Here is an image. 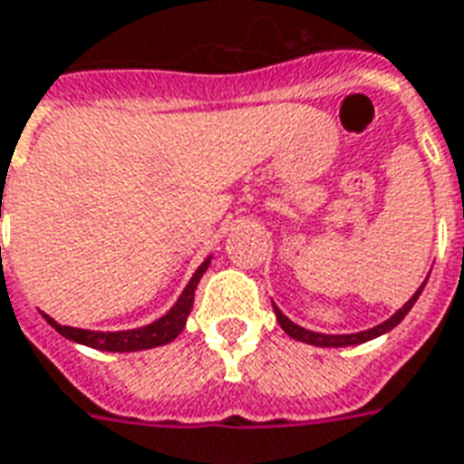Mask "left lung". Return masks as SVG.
Wrapping results in <instances>:
<instances>
[{
	"mask_svg": "<svg viewBox=\"0 0 464 464\" xmlns=\"http://www.w3.org/2000/svg\"><path fill=\"white\" fill-rule=\"evenodd\" d=\"M426 281H428V276H426ZM426 281L418 285L416 294L411 295L409 301L403 303L401 308L393 313L392 318H386L384 323H379V325L369 327V330H360V333H347V335H325V333H315V330L301 327L298 323H294V320L288 318V315H284L276 303H274V313H276V320H278V325H281V330H284L288 337L298 340V343L315 344V347H350V344L369 343V340H374V337L384 335V333H389V330H393V327L399 325V323H401V320L409 315V311L413 308V303L418 301V295H420V291H423Z\"/></svg>",
	"mask_w": 464,
	"mask_h": 464,
	"instance_id": "obj_1",
	"label": "left lung"
}]
</instances>
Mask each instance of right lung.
<instances>
[{"label":"right lung","instance_id":"add662e5","mask_svg":"<svg viewBox=\"0 0 464 464\" xmlns=\"http://www.w3.org/2000/svg\"><path fill=\"white\" fill-rule=\"evenodd\" d=\"M212 261V254L208 259L195 269V274L190 276V281L183 288V294L179 295V301L170 305L169 313H163L161 318H156L149 325L134 327V330H112V333H104V330H82V327H71L55 323L51 315L41 313L46 323L51 327H55V333H61L65 340L71 343L85 344V347H92V350L102 352H139V350H151V347H161V344L173 343L176 337L183 333L186 327V320L193 311V298L195 288L200 284V278L208 271Z\"/></svg>","mask_w":464,"mask_h":464}]
</instances>
